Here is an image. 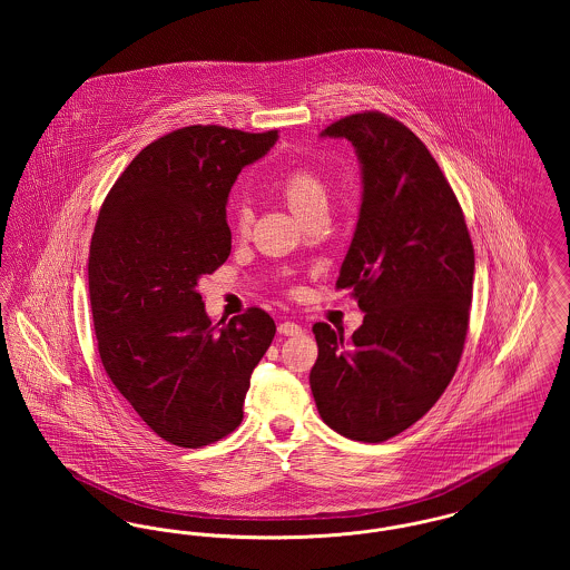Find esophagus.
Returning <instances> with one entry per match:
<instances>
[{
	"label": "esophagus",
	"mask_w": 570,
	"mask_h": 570,
	"mask_svg": "<svg viewBox=\"0 0 570 570\" xmlns=\"http://www.w3.org/2000/svg\"><path fill=\"white\" fill-rule=\"evenodd\" d=\"M277 331H279V335H298L303 328H301V325H297V323L286 321V323H279Z\"/></svg>",
	"instance_id": "34e87169"
}]
</instances>
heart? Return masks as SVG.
Here are the masks:
<instances>
[{
  "label": "heart",
  "instance_id": "b5f03b06",
  "mask_svg": "<svg viewBox=\"0 0 570 570\" xmlns=\"http://www.w3.org/2000/svg\"><path fill=\"white\" fill-rule=\"evenodd\" d=\"M279 191L284 196V200L288 203V207L297 214L298 217L316 207H326V188L323 179L318 177L316 170H312L309 166H298L288 170L282 181H279ZM235 228L239 233H245L249 222H252V212L239 205L235 209Z\"/></svg>",
  "mask_w": 570,
  "mask_h": 570
}]
</instances>
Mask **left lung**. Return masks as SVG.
<instances>
[{"instance_id": "left-lung-1", "label": "left lung", "mask_w": 570, "mask_h": 570, "mask_svg": "<svg viewBox=\"0 0 570 570\" xmlns=\"http://www.w3.org/2000/svg\"><path fill=\"white\" fill-rule=\"evenodd\" d=\"M323 138L353 142L361 209L337 288L365 314L351 340L314 325L316 407L337 434L384 442L434 406L460 363L474 249L460 203L428 147L382 112H356Z\"/></svg>"}]
</instances>
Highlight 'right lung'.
I'll return each mask as SVG.
<instances>
[{"mask_svg": "<svg viewBox=\"0 0 570 570\" xmlns=\"http://www.w3.org/2000/svg\"><path fill=\"white\" fill-rule=\"evenodd\" d=\"M277 130L190 126L147 145L110 188L89 247L98 351L117 391L170 444L198 449L244 421L275 323L249 307L212 325L198 279L230 254L226 203Z\"/></svg>", "mask_w": 570, "mask_h": 570, "instance_id": "add662e5", "label": "right lung"}]
</instances>
